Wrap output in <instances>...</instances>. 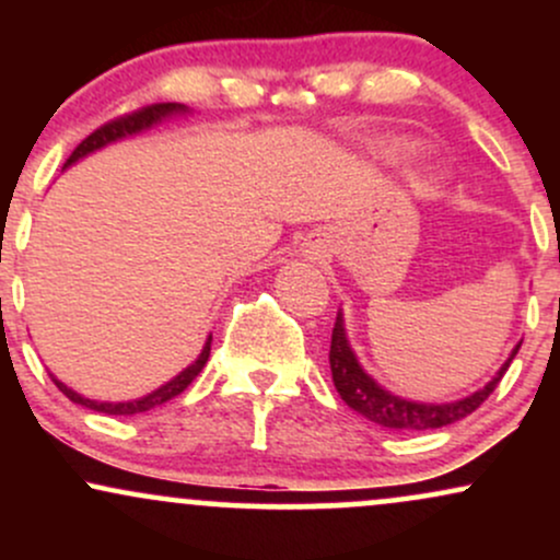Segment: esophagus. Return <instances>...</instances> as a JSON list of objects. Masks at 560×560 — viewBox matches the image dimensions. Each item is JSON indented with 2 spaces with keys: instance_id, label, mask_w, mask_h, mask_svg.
<instances>
[{
  "instance_id": "34e87169",
  "label": "esophagus",
  "mask_w": 560,
  "mask_h": 560,
  "mask_svg": "<svg viewBox=\"0 0 560 560\" xmlns=\"http://www.w3.org/2000/svg\"><path fill=\"white\" fill-rule=\"evenodd\" d=\"M305 244H307V247H305V253L311 255V258H320V253H324V249H320L318 244H313V242H305Z\"/></svg>"
}]
</instances>
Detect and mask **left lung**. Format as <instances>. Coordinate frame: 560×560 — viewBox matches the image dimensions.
<instances>
[{
  "mask_svg": "<svg viewBox=\"0 0 560 560\" xmlns=\"http://www.w3.org/2000/svg\"><path fill=\"white\" fill-rule=\"evenodd\" d=\"M518 347L522 345L513 347L511 358H508L503 369L498 371V376H494L485 389L474 392V395L464 397V400H455L447 405L402 400V397L392 395V392L378 387L374 378L358 365L355 355H352L350 345H347V337H345L342 316H337V320H334L329 363H331L334 387H337L339 397H342L352 410H358V413L365 416L369 421L378 423V427L405 429V432H423V429L447 427V423H455L466 419L468 413H474V410H477L479 405L492 395L494 387H498L500 378H503V374L508 371V365H511L513 358H516Z\"/></svg>",
  "mask_w": 560,
  "mask_h": 560,
  "instance_id": "left-lung-1",
  "label": "left lung"
}]
</instances>
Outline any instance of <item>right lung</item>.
<instances>
[{
    "instance_id": "1",
    "label": "right lung",
    "mask_w": 560,
    "mask_h": 560,
    "mask_svg": "<svg viewBox=\"0 0 560 560\" xmlns=\"http://www.w3.org/2000/svg\"><path fill=\"white\" fill-rule=\"evenodd\" d=\"M178 110H184V107L176 105V102H158V105H147V107H139V110H133V113L118 115V118L107 120L105 126L96 128L94 133H89V137L83 139L79 147H75L73 155H70V158L66 160V165L75 163V160L83 158V155H89V152L100 150V147L110 144V141H115V139H124V137H131V133L144 131V128H150L152 124H158V120H163L165 115L178 113ZM210 342H213V337H208V342H205L202 352H199V358H197L195 363L189 365V369L182 371V374H178L176 378H171L168 384H163V387L152 392V395L141 397V400H133V402H96V400H89V397H81L79 392L68 389L66 384L57 382L55 376H52V382L57 384V389H60L62 395L68 397V400L79 402V405H83V408L100 410V413H107V416H133V413H144V410L155 408V405H163V402H168L171 397L182 395V392H184L186 387H189L191 382H195L197 374L205 369V363H208V358H210Z\"/></svg>"
}]
</instances>
